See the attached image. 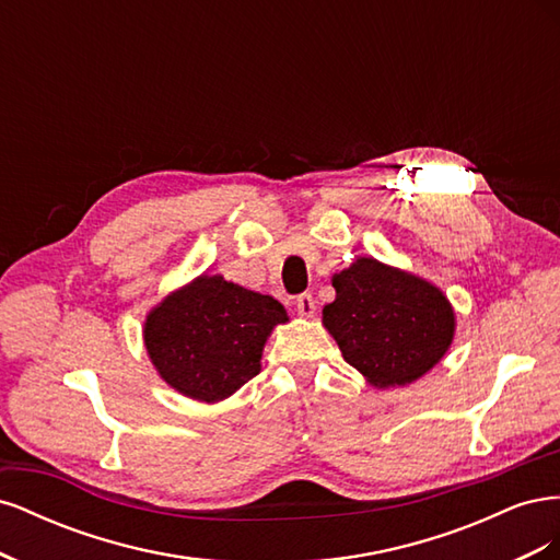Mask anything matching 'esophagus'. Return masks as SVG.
<instances>
[{"instance_id":"34e87169","label":"esophagus","mask_w":560,"mask_h":560,"mask_svg":"<svg viewBox=\"0 0 560 560\" xmlns=\"http://www.w3.org/2000/svg\"><path fill=\"white\" fill-rule=\"evenodd\" d=\"M294 306H296V313H299L301 317H313V315H315V299H313V294H308V292L296 296Z\"/></svg>"}]
</instances>
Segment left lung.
<instances>
[{
	"instance_id": "1",
	"label": "left lung",
	"mask_w": 560,
	"mask_h": 560,
	"mask_svg": "<svg viewBox=\"0 0 560 560\" xmlns=\"http://www.w3.org/2000/svg\"><path fill=\"white\" fill-rule=\"evenodd\" d=\"M331 284L336 299L322 308V325L371 387L411 385L444 360L455 311L434 282L358 257Z\"/></svg>"
}]
</instances>
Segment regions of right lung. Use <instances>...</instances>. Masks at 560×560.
Returning <instances> with one entry per match:
<instances>
[{"mask_svg": "<svg viewBox=\"0 0 560 560\" xmlns=\"http://www.w3.org/2000/svg\"><path fill=\"white\" fill-rule=\"evenodd\" d=\"M284 322L278 299L200 273L147 313L142 338L175 393L217 404L259 374L268 336Z\"/></svg>", "mask_w": 560, "mask_h": 560, "instance_id": "right-lung-1", "label": "right lung"}]
</instances>
